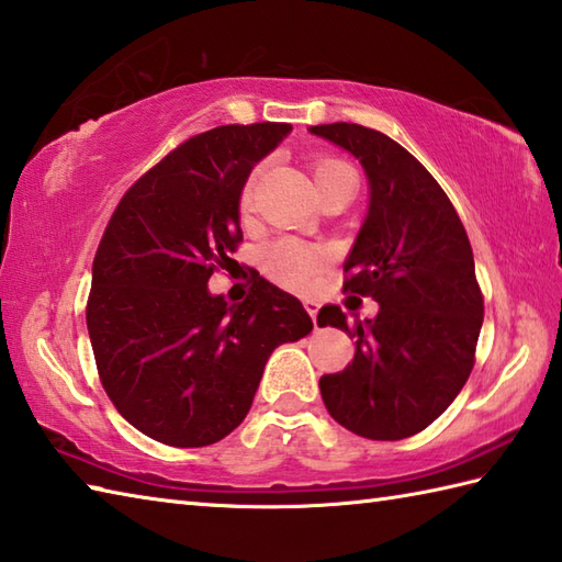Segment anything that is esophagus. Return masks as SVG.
Segmentation results:
<instances>
[{
	"label": "esophagus",
	"mask_w": 562,
	"mask_h": 562,
	"mask_svg": "<svg viewBox=\"0 0 562 562\" xmlns=\"http://www.w3.org/2000/svg\"><path fill=\"white\" fill-rule=\"evenodd\" d=\"M304 308H306V314L312 316V321H314V326L318 328V324H316V316H318V308H321V304L316 302V300H304Z\"/></svg>",
	"instance_id": "34e87169"
}]
</instances>
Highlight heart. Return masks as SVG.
<instances>
[{
	"label": "heart",
	"mask_w": 562,
	"mask_h": 562,
	"mask_svg": "<svg viewBox=\"0 0 562 562\" xmlns=\"http://www.w3.org/2000/svg\"><path fill=\"white\" fill-rule=\"evenodd\" d=\"M348 169L340 161H318L316 164V178L326 176L330 171ZM250 198H254V178H248L241 190V200L238 205L241 210L250 207ZM330 262V254L326 248L316 244L302 241V238H274V241L260 248V268L272 282L280 288L292 292H312L318 288L321 274L326 272Z\"/></svg>",
	"instance_id": "obj_1"
}]
</instances>
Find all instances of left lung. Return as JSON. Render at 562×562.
Instances as JSON below:
<instances>
[{"mask_svg":"<svg viewBox=\"0 0 562 562\" xmlns=\"http://www.w3.org/2000/svg\"><path fill=\"white\" fill-rule=\"evenodd\" d=\"M362 164L369 205L342 270L345 292L372 296L374 318L328 304L318 326L355 338V360L321 376L333 420L350 432L393 441L435 423L473 369L483 296L473 250L445 190L408 149L355 123L314 125Z\"/></svg>","mask_w":562,"mask_h":562,"instance_id":"obj_1","label":"left lung"}]
</instances>
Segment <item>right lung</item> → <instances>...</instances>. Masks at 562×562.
Returning <instances> with one entry per match:
<instances>
[{
    "instance_id": "1",
    "label": "right lung",
    "mask_w": 562,
    "mask_h": 562,
    "mask_svg": "<svg viewBox=\"0 0 562 562\" xmlns=\"http://www.w3.org/2000/svg\"><path fill=\"white\" fill-rule=\"evenodd\" d=\"M290 133L256 123L190 137L105 226L87 306L93 357L117 413L161 445L224 439L250 411L272 350L314 328L296 296L262 278L234 304L207 288L244 238V183Z\"/></svg>"
}]
</instances>
